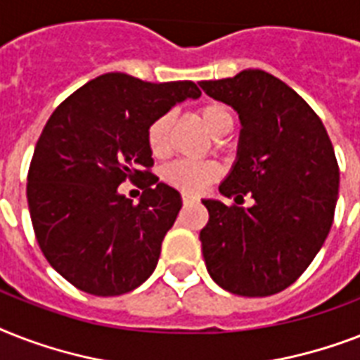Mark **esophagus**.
I'll return each instance as SVG.
<instances>
[{
    "label": "esophagus",
    "instance_id": "34e87169",
    "mask_svg": "<svg viewBox=\"0 0 360 360\" xmlns=\"http://www.w3.org/2000/svg\"><path fill=\"white\" fill-rule=\"evenodd\" d=\"M181 200H183V203H185V205H188V203L194 202V200H196V198L191 196V194H183V196H181Z\"/></svg>",
    "mask_w": 360,
    "mask_h": 360
}]
</instances>
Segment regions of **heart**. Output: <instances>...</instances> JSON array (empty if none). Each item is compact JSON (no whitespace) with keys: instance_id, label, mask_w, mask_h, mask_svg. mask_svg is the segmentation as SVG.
I'll list each match as a JSON object with an SVG mask.
<instances>
[{"instance_id":"heart-1","label":"heart","mask_w":360,"mask_h":360,"mask_svg":"<svg viewBox=\"0 0 360 360\" xmlns=\"http://www.w3.org/2000/svg\"><path fill=\"white\" fill-rule=\"evenodd\" d=\"M198 117L207 132L214 138H222L228 134L233 124L231 114L226 106L219 103H207L198 108ZM174 123V115L166 112L149 123L146 132V140L149 151L155 157H164L168 151L169 129ZM220 177V168L214 162H186L177 160L162 169V179L166 185L174 186L186 194H198L207 185Z\"/></svg>"}]
</instances>
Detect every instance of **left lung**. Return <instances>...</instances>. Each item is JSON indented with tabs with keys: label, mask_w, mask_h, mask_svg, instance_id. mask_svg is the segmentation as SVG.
I'll list each match as a JSON object with an SVG mask.
<instances>
[{
	"label": "left lung",
	"mask_w": 360,
	"mask_h": 360,
	"mask_svg": "<svg viewBox=\"0 0 360 360\" xmlns=\"http://www.w3.org/2000/svg\"><path fill=\"white\" fill-rule=\"evenodd\" d=\"M209 97L237 110L239 151L220 194L252 207L203 200L200 231L211 278L230 293L267 297L312 263L335 219L340 172L323 123L284 82L265 70L200 82Z\"/></svg>",
	"instance_id": "1"
}]
</instances>
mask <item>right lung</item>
Wrapping results in <instances>:
<instances>
[{
  "label": "right lung",
  "instance_id": "right-lung-1",
  "mask_svg": "<svg viewBox=\"0 0 360 360\" xmlns=\"http://www.w3.org/2000/svg\"><path fill=\"white\" fill-rule=\"evenodd\" d=\"M200 95L191 80L108 72L53 110L31 158L27 205L42 254L75 288L114 297L151 276L183 203L151 174L147 127ZM127 179L144 191L138 204L119 194Z\"/></svg>",
  "mask_w": 360,
  "mask_h": 360
}]
</instances>
